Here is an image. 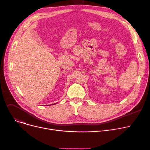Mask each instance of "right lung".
Returning a JSON list of instances; mask_svg holds the SVG:
<instances>
[{
    "instance_id": "obj_1",
    "label": "right lung",
    "mask_w": 150,
    "mask_h": 150,
    "mask_svg": "<svg viewBox=\"0 0 150 150\" xmlns=\"http://www.w3.org/2000/svg\"><path fill=\"white\" fill-rule=\"evenodd\" d=\"M52 105H55V103H54V104H52ZM47 106H48V105H47ZM48 106H49V105H48Z\"/></svg>"
}]
</instances>
